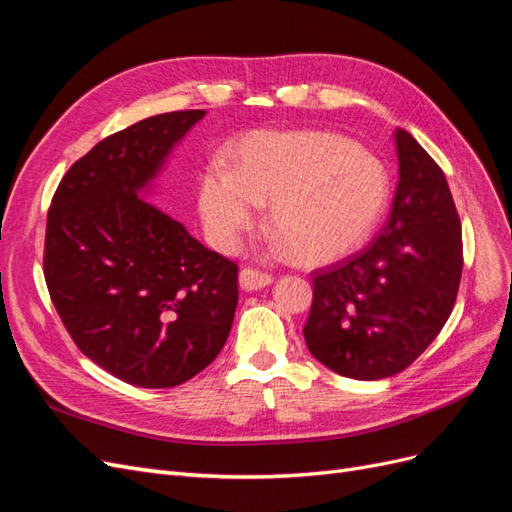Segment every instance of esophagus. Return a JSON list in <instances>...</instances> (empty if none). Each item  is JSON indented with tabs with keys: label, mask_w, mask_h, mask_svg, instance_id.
<instances>
[{
	"label": "esophagus",
	"mask_w": 512,
	"mask_h": 512,
	"mask_svg": "<svg viewBox=\"0 0 512 512\" xmlns=\"http://www.w3.org/2000/svg\"><path fill=\"white\" fill-rule=\"evenodd\" d=\"M271 282H273V277H271L269 273L258 271V269H254V267H245V269H241V273H239V284H241V288L247 290V292L265 288V286H269Z\"/></svg>",
	"instance_id": "1"
}]
</instances>
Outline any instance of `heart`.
<instances>
[{
    "mask_svg": "<svg viewBox=\"0 0 512 512\" xmlns=\"http://www.w3.org/2000/svg\"><path fill=\"white\" fill-rule=\"evenodd\" d=\"M389 200L384 164L329 132H258L239 147L237 168L211 162L198 205L213 239L237 247L260 207L271 205L277 245L307 265L342 258L363 243Z\"/></svg>",
    "mask_w": 512,
    "mask_h": 512,
    "instance_id": "heart-1",
    "label": "heart"
}]
</instances>
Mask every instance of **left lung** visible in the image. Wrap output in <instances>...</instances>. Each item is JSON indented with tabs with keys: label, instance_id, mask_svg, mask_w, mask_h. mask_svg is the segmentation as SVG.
I'll return each mask as SVG.
<instances>
[{
	"label": "left lung",
	"instance_id": "1",
	"mask_svg": "<svg viewBox=\"0 0 512 512\" xmlns=\"http://www.w3.org/2000/svg\"><path fill=\"white\" fill-rule=\"evenodd\" d=\"M399 183L391 215L363 252L312 273L305 344L339 376L404 371L453 312L463 269L461 222L442 168L395 132Z\"/></svg>",
	"mask_w": 512,
	"mask_h": 512
}]
</instances>
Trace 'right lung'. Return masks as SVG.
<instances>
[{"label":"right lung","mask_w":512,"mask_h":512,"mask_svg":"<svg viewBox=\"0 0 512 512\" xmlns=\"http://www.w3.org/2000/svg\"><path fill=\"white\" fill-rule=\"evenodd\" d=\"M205 111L147 117L100 141L61 179L46 218L44 280L74 344L115 378L170 389L224 348L237 265L141 196Z\"/></svg>","instance_id":"obj_1"}]
</instances>
